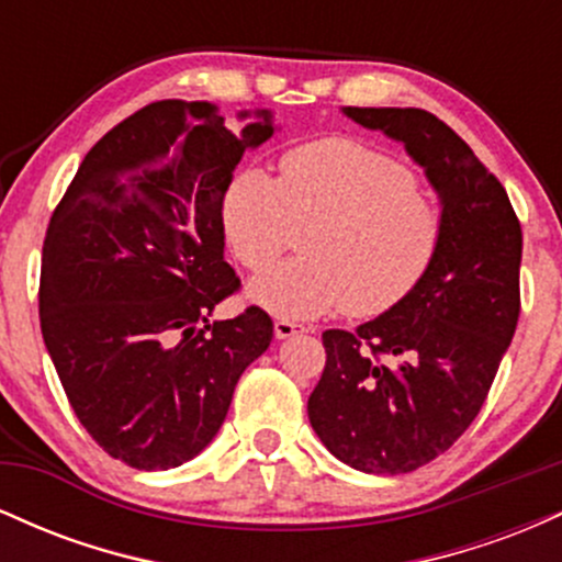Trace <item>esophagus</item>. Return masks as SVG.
Returning a JSON list of instances; mask_svg holds the SVG:
<instances>
[{
    "label": "esophagus",
    "mask_w": 562,
    "mask_h": 562,
    "mask_svg": "<svg viewBox=\"0 0 562 562\" xmlns=\"http://www.w3.org/2000/svg\"><path fill=\"white\" fill-rule=\"evenodd\" d=\"M303 333V325H299V322H290V319H274V338L285 340V338H293V335Z\"/></svg>",
    "instance_id": "34e87169"
}]
</instances>
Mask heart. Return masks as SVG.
Returning <instances> with one entry per match:
<instances>
[{"mask_svg":"<svg viewBox=\"0 0 562 562\" xmlns=\"http://www.w3.org/2000/svg\"><path fill=\"white\" fill-rule=\"evenodd\" d=\"M222 229L248 272L295 243L299 259L250 282V301L282 319L378 317L423 280L441 243V209L415 173L375 147L319 139L282 156L277 179L245 166L222 198Z\"/></svg>","mask_w":562,"mask_h":562,"instance_id":"1","label":"heart"}]
</instances>
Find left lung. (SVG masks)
<instances>
[{
    "label": "left lung",
    "mask_w": 562,
    "mask_h": 562,
    "mask_svg": "<svg viewBox=\"0 0 562 562\" xmlns=\"http://www.w3.org/2000/svg\"><path fill=\"white\" fill-rule=\"evenodd\" d=\"M402 142L441 200L436 259L402 303L357 330H325L308 396L319 441L353 470L398 475L436 460L486 402L520 314L524 232L468 142L420 108H344Z\"/></svg>",
    "instance_id": "left-lung-1"
}]
</instances>
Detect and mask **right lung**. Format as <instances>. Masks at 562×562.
Masks as SVG:
<instances>
[{
	"label": "right lung",
	"instance_id": "right-lung-1",
	"mask_svg": "<svg viewBox=\"0 0 562 562\" xmlns=\"http://www.w3.org/2000/svg\"><path fill=\"white\" fill-rule=\"evenodd\" d=\"M160 100L113 126L49 218L38 319L87 434L137 470H169L222 428L232 393L272 344L259 306L209 322L240 288L224 261L222 198L243 153L274 134L243 111Z\"/></svg>",
	"mask_w": 562,
	"mask_h": 562
}]
</instances>
